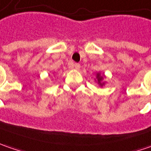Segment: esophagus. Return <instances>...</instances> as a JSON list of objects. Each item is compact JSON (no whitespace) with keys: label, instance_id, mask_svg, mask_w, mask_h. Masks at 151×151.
Returning a JSON list of instances; mask_svg holds the SVG:
<instances>
[{"label":"esophagus","instance_id":"1","mask_svg":"<svg viewBox=\"0 0 151 151\" xmlns=\"http://www.w3.org/2000/svg\"><path fill=\"white\" fill-rule=\"evenodd\" d=\"M74 68H75L76 70H79V69L81 68V65L78 64V63H76V64H74Z\"/></svg>","mask_w":151,"mask_h":151}]
</instances>
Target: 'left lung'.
I'll use <instances>...</instances> for the list:
<instances>
[{"label":"left lung","mask_w":151,"mask_h":151,"mask_svg":"<svg viewBox=\"0 0 151 151\" xmlns=\"http://www.w3.org/2000/svg\"><path fill=\"white\" fill-rule=\"evenodd\" d=\"M105 77H106V76H104V74H102V75H101V72L96 73L95 81H96V82H97V84L99 85V86L102 87V86H103L105 85V81H103Z\"/></svg>","instance_id":"obj_1"}]
</instances>
